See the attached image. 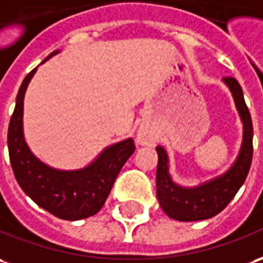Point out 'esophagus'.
I'll list each match as a JSON object with an SVG mask.
<instances>
[{
  "instance_id": "1",
  "label": "esophagus",
  "mask_w": 263,
  "mask_h": 263,
  "mask_svg": "<svg viewBox=\"0 0 263 263\" xmlns=\"http://www.w3.org/2000/svg\"><path fill=\"white\" fill-rule=\"evenodd\" d=\"M137 141L141 145H151L154 142V134H152V131H151L148 126L142 125L138 129Z\"/></svg>"
}]
</instances>
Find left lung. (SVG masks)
Listing matches in <instances>:
<instances>
[{
    "label": "left lung",
    "instance_id": "8db88e82",
    "mask_svg": "<svg viewBox=\"0 0 263 263\" xmlns=\"http://www.w3.org/2000/svg\"><path fill=\"white\" fill-rule=\"evenodd\" d=\"M243 122V142L240 154L234 166L219 178L196 188H181L172 182L168 174V157L163 148L158 146L157 196L163 212L172 219L182 222L209 219L225 209L236 195L242 183L247 179L253 155V128L251 114L248 109L239 82L234 77L223 78Z\"/></svg>",
    "mask_w": 263,
    "mask_h": 263
}]
</instances>
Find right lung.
<instances>
[{
  "label": "right lung",
  "instance_id": "1",
  "mask_svg": "<svg viewBox=\"0 0 263 263\" xmlns=\"http://www.w3.org/2000/svg\"><path fill=\"white\" fill-rule=\"evenodd\" d=\"M35 71L34 68L24 78L8 126V152L16 182L38 206L57 218L78 221L92 216L105 203L119 171L134 154V139L108 146L84 170L57 171L40 162L29 152L23 135L24 95Z\"/></svg>",
  "mask_w": 263,
  "mask_h": 263
}]
</instances>
